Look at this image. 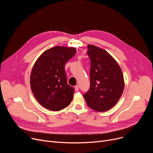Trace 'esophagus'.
Here are the masks:
<instances>
[{
    "label": "esophagus",
    "instance_id": "obj_1",
    "mask_svg": "<svg viewBox=\"0 0 153 153\" xmlns=\"http://www.w3.org/2000/svg\"><path fill=\"white\" fill-rule=\"evenodd\" d=\"M74 89H75L76 92H78V91H79V86L78 85H76L74 87Z\"/></svg>",
    "mask_w": 153,
    "mask_h": 153
}]
</instances>
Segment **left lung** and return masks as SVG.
Here are the masks:
<instances>
[{"label":"left lung","mask_w":153,"mask_h":153,"mask_svg":"<svg viewBox=\"0 0 153 153\" xmlns=\"http://www.w3.org/2000/svg\"><path fill=\"white\" fill-rule=\"evenodd\" d=\"M87 48L91 62V87L84 97L92 110L107 111L115 105L123 94V72L115 59L105 50L93 45Z\"/></svg>","instance_id":"1"}]
</instances>
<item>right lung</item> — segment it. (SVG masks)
Returning <instances> with one entry per match:
<instances>
[{"label": "right lung", "mask_w": 153, "mask_h": 153, "mask_svg": "<svg viewBox=\"0 0 153 153\" xmlns=\"http://www.w3.org/2000/svg\"><path fill=\"white\" fill-rule=\"evenodd\" d=\"M75 48L55 46L43 52L30 75V86L37 101L45 108L59 111L73 99L74 89L67 83L66 63L75 54Z\"/></svg>", "instance_id": "obj_1"}]
</instances>
